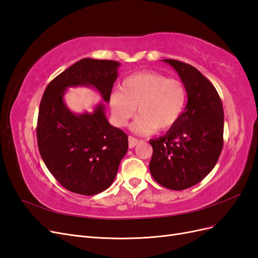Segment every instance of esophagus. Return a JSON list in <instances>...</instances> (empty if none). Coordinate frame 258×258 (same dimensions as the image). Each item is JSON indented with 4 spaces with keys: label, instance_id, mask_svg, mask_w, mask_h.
I'll list each match as a JSON object with an SVG mask.
<instances>
[{
    "label": "esophagus",
    "instance_id": "obj_1",
    "mask_svg": "<svg viewBox=\"0 0 258 258\" xmlns=\"http://www.w3.org/2000/svg\"><path fill=\"white\" fill-rule=\"evenodd\" d=\"M128 141H129V147L130 148H134L139 143V140L136 139L135 137H131V136L128 137Z\"/></svg>",
    "mask_w": 258,
    "mask_h": 258
}]
</instances>
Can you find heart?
Here are the masks:
<instances>
[{"label": "heart", "mask_w": 258, "mask_h": 258, "mask_svg": "<svg viewBox=\"0 0 258 258\" xmlns=\"http://www.w3.org/2000/svg\"><path fill=\"white\" fill-rule=\"evenodd\" d=\"M186 103L187 89L182 81L151 71L126 77L121 90L112 91L108 99L117 127L126 126L138 106L140 115L132 128L141 135L173 127L182 117Z\"/></svg>", "instance_id": "heart-1"}]
</instances>
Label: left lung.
I'll return each mask as SVG.
<instances>
[{
	"mask_svg": "<svg viewBox=\"0 0 258 258\" xmlns=\"http://www.w3.org/2000/svg\"><path fill=\"white\" fill-rule=\"evenodd\" d=\"M187 89V105L165 136L151 140L152 176L172 190H183L204 179L216 165L223 148L222 100L206 76L185 62L165 59Z\"/></svg>",
	"mask_w": 258,
	"mask_h": 258,
	"instance_id": "1",
	"label": "left lung"
}]
</instances>
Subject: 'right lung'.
Instances as JSON below:
<instances>
[{
    "mask_svg": "<svg viewBox=\"0 0 258 258\" xmlns=\"http://www.w3.org/2000/svg\"><path fill=\"white\" fill-rule=\"evenodd\" d=\"M120 64L85 58L48 84L36 126L38 151L46 167L68 190L92 196L110 187L128 151V136L108 123L104 104L74 114L63 101L68 87L90 86L108 102Z\"/></svg>",
    "mask_w": 258,
    "mask_h": 258,
    "instance_id": "right-lung-1",
    "label": "right lung"
}]
</instances>
